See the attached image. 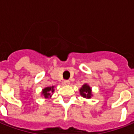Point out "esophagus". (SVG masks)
Returning <instances> with one entry per match:
<instances>
[{
	"label": "esophagus",
	"mask_w": 134,
	"mask_h": 134,
	"mask_svg": "<svg viewBox=\"0 0 134 134\" xmlns=\"http://www.w3.org/2000/svg\"><path fill=\"white\" fill-rule=\"evenodd\" d=\"M64 83L65 85H68L70 84V81H69V80H65V81L64 82Z\"/></svg>",
	"instance_id": "1"
}]
</instances>
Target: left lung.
<instances>
[{
	"label": "left lung",
	"mask_w": 134,
	"mask_h": 134,
	"mask_svg": "<svg viewBox=\"0 0 134 134\" xmlns=\"http://www.w3.org/2000/svg\"><path fill=\"white\" fill-rule=\"evenodd\" d=\"M80 94L84 98L90 99V98H92V89L87 84H85L80 89Z\"/></svg>",
	"instance_id": "obj_1"
}]
</instances>
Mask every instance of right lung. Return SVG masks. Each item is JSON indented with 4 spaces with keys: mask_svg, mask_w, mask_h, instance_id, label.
Returning a JSON list of instances; mask_svg holds the SVG:
<instances>
[{
    "mask_svg": "<svg viewBox=\"0 0 134 134\" xmlns=\"http://www.w3.org/2000/svg\"><path fill=\"white\" fill-rule=\"evenodd\" d=\"M54 87L52 86V87H45L44 89H43L42 91V95L43 96V97L44 98H50L52 93L54 92Z\"/></svg>",
    "mask_w": 134,
    "mask_h": 134,
    "instance_id": "add662e5",
    "label": "right lung"
}]
</instances>
